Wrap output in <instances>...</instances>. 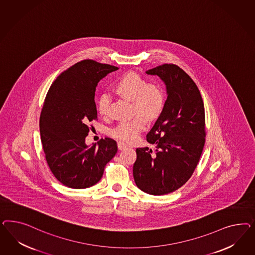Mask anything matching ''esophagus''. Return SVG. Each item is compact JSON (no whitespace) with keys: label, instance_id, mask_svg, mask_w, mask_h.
<instances>
[{"label":"esophagus","instance_id":"1","mask_svg":"<svg viewBox=\"0 0 255 255\" xmlns=\"http://www.w3.org/2000/svg\"><path fill=\"white\" fill-rule=\"evenodd\" d=\"M127 147V145L126 144H124V142H118V148L120 149V150H123L124 148H126Z\"/></svg>","mask_w":255,"mask_h":255}]
</instances>
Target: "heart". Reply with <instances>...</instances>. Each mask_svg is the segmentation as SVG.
Returning <instances> with one entry per match:
<instances>
[{
  "mask_svg": "<svg viewBox=\"0 0 255 255\" xmlns=\"http://www.w3.org/2000/svg\"><path fill=\"white\" fill-rule=\"evenodd\" d=\"M119 95L131 101L132 113L137 114L130 120L123 121L110 130V135L126 143H132L138 139L144 131L147 120L154 121L165 106V93L162 86L156 82H147L136 73H127L121 77L114 86ZM110 98L107 93H102L97 99V111L106 117L108 113Z\"/></svg>",
  "mask_w": 255,
  "mask_h": 255,
  "instance_id": "b5f03b06",
  "label": "heart"
}]
</instances>
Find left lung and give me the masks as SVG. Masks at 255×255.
<instances>
[{
    "mask_svg": "<svg viewBox=\"0 0 255 255\" xmlns=\"http://www.w3.org/2000/svg\"><path fill=\"white\" fill-rule=\"evenodd\" d=\"M146 73L162 78L168 96L147 134L155 150L136 148L132 175L141 191L162 195L184 185L198 164L206 141L205 108L197 86L178 65L164 63Z\"/></svg>",
    "mask_w": 255,
    "mask_h": 255,
    "instance_id": "obj_1",
    "label": "left lung"
}]
</instances>
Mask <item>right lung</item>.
<instances>
[{
    "mask_svg": "<svg viewBox=\"0 0 255 255\" xmlns=\"http://www.w3.org/2000/svg\"><path fill=\"white\" fill-rule=\"evenodd\" d=\"M116 66L83 60L56 78L40 114V134L46 162L55 178L72 189L96 184L117 153L115 140L100 139L88 147L90 124L97 121L94 102L98 82ZM93 127V126H92Z\"/></svg>",
    "mask_w": 255,
    "mask_h": 255,
    "instance_id": "right-lung-1",
    "label": "right lung"
}]
</instances>
